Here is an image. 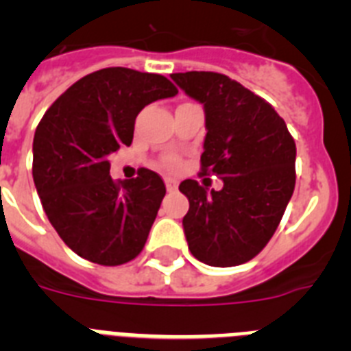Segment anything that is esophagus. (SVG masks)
I'll use <instances>...</instances> for the list:
<instances>
[{"label": "esophagus", "mask_w": 351, "mask_h": 351, "mask_svg": "<svg viewBox=\"0 0 351 351\" xmlns=\"http://www.w3.org/2000/svg\"><path fill=\"white\" fill-rule=\"evenodd\" d=\"M165 186H167V191H170V193H173V191L178 190L179 182L176 181V179H172V178H167V179H165Z\"/></svg>", "instance_id": "obj_1"}]
</instances>
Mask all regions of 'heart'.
Returning <instances> with one entry per match:
<instances>
[{
	"mask_svg": "<svg viewBox=\"0 0 351 351\" xmlns=\"http://www.w3.org/2000/svg\"><path fill=\"white\" fill-rule=\"evenodd\" d=\"M178 165H179V161L176 156H169L165 160V167H169V169H178Z\"/></svg>",
	"mask_w": 351,
	"mask_h": 351,
	"instance_id": "heart-1",
	"label": "heart"
}]
</instances>
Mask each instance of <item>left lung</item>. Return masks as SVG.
<instances>
[{
	"label": "left lung",
	"instance_id": "1",
	"mask_svg": "<svg viewBox=\"0 0 351 351\" xmlns=\"http://www.w3.org/2000/svg\"><path fill=\"white\" fill-rule=\"evenodd\" d=\"M204 105V173L223 181L207 191L193 179L179 184L190 209L182 218L191 255L213 267H234L271 241L295 188V142L271 104L221 73H172Z\"/></svg>",
	"mask_w": 351,
	"mask_h": 351
}]
</instances>
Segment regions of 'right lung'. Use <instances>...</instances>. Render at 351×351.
Listing matches in <instances>:
<instances>
[{"label":"right lung","instance_id":"right-lung-1","mask_svg":"<svg viewBox=\"0 0 351 351\" xmlns=\"http://www.w3.org/2000/svg\"><path fill=\"white\" fill-rule=\"evenodd\" d=\"M178 89L158 73L104 68L51 105L33 141V181L49 221L82 258L121 265L138 255L165 197L156 172L114 182L108 156L130 145L138 112Z\"/></svg>","mask_w":351,"mask_h":351}]
</instances>
